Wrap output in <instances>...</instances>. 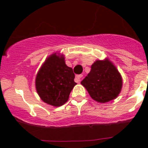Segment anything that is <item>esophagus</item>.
Instances as JSON below:
<instances>
[{
  "label": "esophagus",
  "instance_id": "1",
  "mask_svg": "<svg viewBox=\"0 0 148 148\" xmlns=\"http://www.w3.org/2000/svg\"><path fill=\"white\" fill-rule=\"evenodd\" d=\"M83 77V75L82 74H79V75H77L75 77V81L77 82V83L80 82V81H81V79Z\"/></svg>",
  "mask_w": 148,
  "mask_h": 148
}]
</instances>
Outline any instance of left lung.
I'll use <instances>...</instances> for the list:
<instances>
[{
    "instance_id": "obj_1",
    "label": "left lung",
    "mask_w": 148,
    "mask_h": 148,
    "mask_svg": "<svg viewBox=\"0 0 148 148\" xmlns=\"http://www.w3.org/2000/svg\"><path fill=\"white\" fill-rule=\"evenodd\" d=\"M94 100L105 103L117 98L122 86L120 72L110 61L97 60L81 82Z\"/></svg>"
}]
</instances>
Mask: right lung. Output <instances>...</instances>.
<instances>
[{
	"mask_svg": "<svg viewBox=\"0 0 148 148\" xmlns=\"http://www.w3.org/2000/svg\"><path fill=\"white\" fill-rule=\"evenodd\" d=\"M73 69L66 65L63 55L53 53L46 59L36 77V89L41 99L50 105L60 107L68 101L77 84Z\"/></svg>",
	"mask_w": 148,
	"mask_h": 148,
	"instance_id": "add662e5",
	"label": "right lung"
}]
</instances>
